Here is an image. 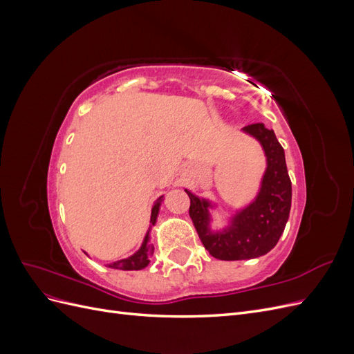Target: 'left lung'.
<instances>
[{
	"instance_id": "obj_1",
	"label": "left lung",
	"mask_w": 354,
	"mask_h": 354,
	"mask_svg": "<svg viewBox=\"0 0 354 354\" xmlns=\"http://www.w3.org/2000/svg\"><path fill=\"white\" fill-rule=\"evenodd\" d=\"M243 131L261 143L267 156V169L259 196L233 217L232 226L223 232L211 233L208 229L209 202L185 190L190 199L189 216L201 242L212 257L226 261L257 259L274 248L291 211L292 187L283 147L277 142L273 130L266 128L261 122L246 125Z\"/></svg>"
}]
</instances>
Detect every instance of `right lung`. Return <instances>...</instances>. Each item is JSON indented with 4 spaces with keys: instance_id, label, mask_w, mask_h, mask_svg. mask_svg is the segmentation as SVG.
<instances>
[{
    "instance_id": "right-lung-1",
    "label": "right lung",
    "mask_w": 354,
    "mask_h": 354,
    "mask_svg": "<svg viewBox=\"0 0 354 354\" xmlns=\"http://www.w3.org/2000/svg\"><path fill=\"white\" fill-rule=\"evenodd\" d=\"M160 201H162V196H160L152 208V216H151V223L155 224L156 223V217H158V211H159V205ZM153 254V245L149 242V233L146 234V238L143 241L142 248L138 250L136 254H133L128 259L115 261L112 264H109L111 269H120V270H142L151 261V257Z\"/></svg>"
}]
</instances>
